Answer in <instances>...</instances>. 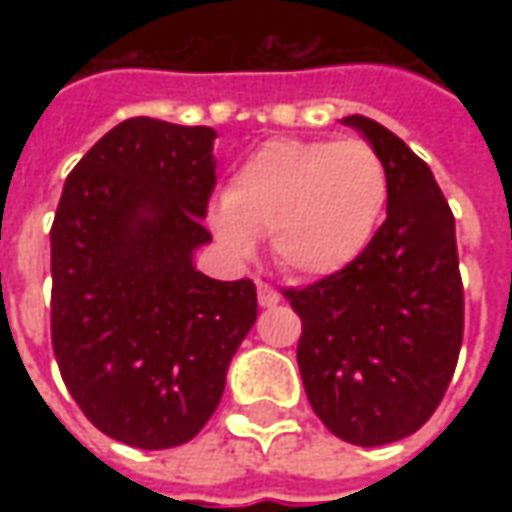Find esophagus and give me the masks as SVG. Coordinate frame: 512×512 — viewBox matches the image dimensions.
Listing matches in <instances>:
<instances>
[{
  "mask_svg": "<svg viewBox=\"0 0 512 512\" xmlns=\"http://www.w3.org/2000/svg\"><path fill=\"white\" fill-rule=\"evenodd\" d=\"M256 296H259V305L262 307H273V305H279V290H273L270 285H265V282H259L256 285Z\"/></svg>",
  "mask_w": 512,
  "mask_h": 512,
  "instance_id": "esophagus-1",
  "label": "esophagus"
}]
</instances>
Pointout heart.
<instances>
[{
    "label": "heart",
    "instance_id": "heart-1",
    "mask_svg": "<svg viewBox=\"0 0 512 512\" xmlns=\"http://www.w3.org/2000/svg\"><path fill=\"white\" fill-rule=\"evenodd\" d=\"M387 193L382 156L362 139H270L233 173L210 222L239 256L270 236L285 270L330 276L370 245Z\"/></svg>",
    "mask_w": 512,
    "mask_h": 512
}]
</instances>
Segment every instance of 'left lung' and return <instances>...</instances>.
<instances>
[{"instance_id": "1", "label": "left lung", "mask_w": 512, "mask_h": 512, "mask_svg": "<svg viewBox=\"0 0 512 512\" xmlns=\"http://www.w3.org/2000/svg\"><path fill=\"white\" fill-rule=\"evenodd\" d=\"M382 156L387 219L339 273L282 290L302 319L296 362L313 413L344 442H399L444 399L464 333L456 222L430 168L396 133L344 116Z\"/></svg>"}]
</instances>
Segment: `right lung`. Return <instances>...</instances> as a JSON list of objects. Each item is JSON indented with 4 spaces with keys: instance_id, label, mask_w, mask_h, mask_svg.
Returning <instances> with one entry per match:
<instances>
[{
    "instance_id": "add662e5",
    "label": "right lung",
    "mask_w": 512,
    "mask_h": 512,
    "mask_svg": "<svg viewBox=\"0 0 512 512\" xmlns=\"http://www.w3.org/2000/svg\"><path fill=\"white\" fill-rule=\"evenodd\" d=\"M213 128L136 116L70 170L50 227V339L59 373L105 436L190 442L256 322V285L193 267L216 187Z\"/></svg>"
}]
</instances>
